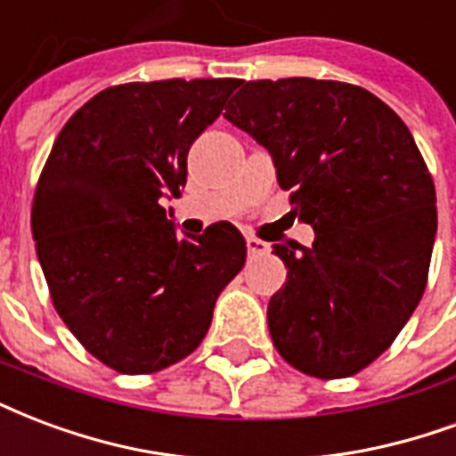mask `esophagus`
Masks as SVG:
<instances>
[{"instance_id":"esophagus-1","label":"esophagus","mask_w":456,"mask_h":456,"mask_svg":"<svg viewBox=\"0 0 456 456\" xmlns=\"http://www.w3.org/2000/svg\"><path fill=\"white\" fill-rule=\"evenodd\" d=\"M246 251H248V256H261L268 251V244H265V241H261V239L246 237Z\"/></svg>"}]
</instances>
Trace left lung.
<instances>
[{
	"label": "left lung",
	"instance_id": "obj_1",
	"mask_svg": "<svg viewBox=\"0 0 456 456\" xmlns=\"http://www.w3.org/2000/svg\"><path fill=\"white\" fill-rule=\"evenodd\" d=\"M224 118L271 151L316 234L275 244L288 282L268 305L273 346L309 377L357 374L426 292L437 208L413 134L362 86L309 77L239 82Z\"/></svg>",
	"mask_w": 456,
	"mask_h": 456
}]
</instances>
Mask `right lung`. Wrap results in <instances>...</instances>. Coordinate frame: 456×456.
<instances>
[{
	"label": "right lung",
	"instance_id": "add662e5",
	"mask_svg": "<svg viewBox=\"0 0 456 456\" xmlns=\"http://www.w3.org/2000/svg\"><path fill=\"white\" fill-rule=\"evenodd\" d=\"M239 79L108 86L57 134L30 229L50 299L103 365L151 374L193 353L246 261L234 224L178 237L161 208L181 195L188 150Z\"/></svg>",
	"mask_w": 456,
	"mask_h": 456
}]
</instances>
